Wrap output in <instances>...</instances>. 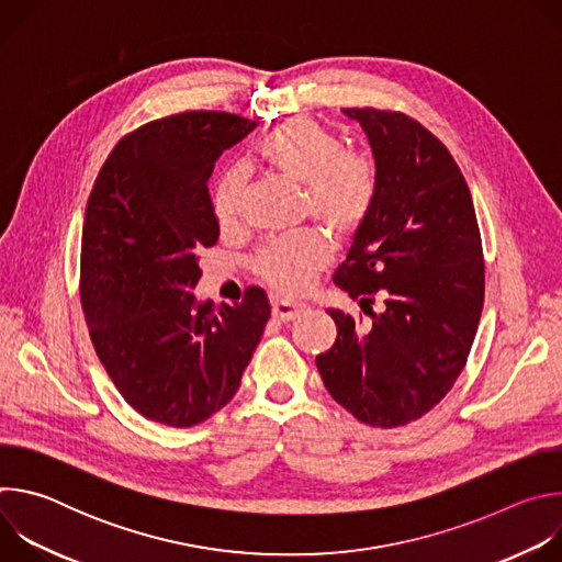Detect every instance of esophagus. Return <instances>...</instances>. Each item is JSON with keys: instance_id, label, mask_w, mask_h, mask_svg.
<instances>
[{"instance_id": "1", "label": "esophagus", "mask_w": 562, "mask_h": 562, "mask_svg": "<svg viewBox=\"0 0 562 562\" xmlns=\"http://www.w3.org/2000/svg\"><path fill=\"white\" fill-rule=\"evenodd\" d=\"M271 308H273V315L278 319H282V323H289V319L297 317L304 311V304L286 300V297H273L271 300Z\"/></svg>"}]
</instances>
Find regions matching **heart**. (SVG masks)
Listing matches in <instances>:
<instances>
[{
    "instance_id": "1",
    "label": "heart",
    "mask_w": 562,
    "mask_h": 562,
    "mask_svg": "<svg viewBox=\"0 0 562 562\" xmlns=\"http://www.w3.org/2000/svg\"><path fill=\"white\" fill-rule=\"evenodd\" d=\"M260 157L291 182L306 184L308 211L338 235L353 233L375 200V165L367 153L345 150L342 142L308 117H293L258 146ZM245 171H226L213 191V213L233 222L245 193ZM329 258L325 237L302 231L269 239L254 258L256 273L280 291H300Z\"/></svg>"
}]
</instances>
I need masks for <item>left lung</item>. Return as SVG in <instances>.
I'll use <instances>...</instances> for the list:
<instances>
[{
    "mask_svg": "<svg viewBox=\"0 0 562 562\" xmlns=\"http://www.w3.org/2000/svg\"><path fill=\"white\" fill-rule=\"evenodd\" d=\"M375 159V200L334 282L384 297L360 325L327 308L338 338L315 358L338 405L371 427H403L449 393L485 302V260L469 187L447 146L405 113L342 109Z\"/></svg>",
    "mask_w": 562,
    "mask_h": 562,
    "instance_id": "obj_1",
    "label": "left lung"
}]
</instances>
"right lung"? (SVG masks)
Here are the masks:
<instances>
[{
  "mask_svg": "<svg viewBox=\"0 0 562 562\" xmlns=\"http://www.w3.org/2000/svg\"><path fill=\"white\" fill-rule=\"evenodd\" d=\"M256 122L187 111L148 122L111 150L91 191L79 297L100 362L144 418L193 427L220 412L265 334L271 304L198 302L200 251L217 243L215 159Z\"/></svg>",
  "mask_w": 562,
  "mask_h": 562,
  "instance_id": "add662e5",
  "label": "right lung"
}]
</instances>
